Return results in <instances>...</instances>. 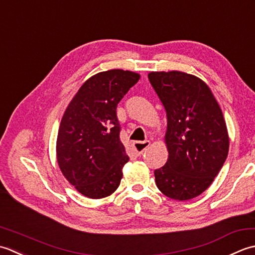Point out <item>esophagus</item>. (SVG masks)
Wrapping results in <instances>:
<instances>
[{"mask_svg": "<svg viewBox=\"0 0 255 255\" xmlns=\"http://www.w3.org/2000/svg\"><path fill=\"white\" fill-rule=\"evenodd\" d=\"M149 141H144V142H134L133 143V148H134V152L135 154L139 156V155H142L145 150H146L149 147Z\"/></svg>", "mask_w": 255, "mask_h": 255, "instance_id": "1", "label": "esophagus"}]
</instances>
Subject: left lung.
<instances>
[{"label": "left lung", "instance_id": "obj_1", "mask_svg": "<svg viewBox=\"0 0 255 255\" xmlns=\"http://www.w3.org/2000/svg\"><path fill=\"white\" fill-rule=\"evenodd\" d=\"M148 80L167 117V162L154 171L156 186L175 200H189L209 187L225 164L229 135L220 106L200 78L153 71Z\"/></svg>", "mask_w": 255, "mask_h": 255}]
</instances>
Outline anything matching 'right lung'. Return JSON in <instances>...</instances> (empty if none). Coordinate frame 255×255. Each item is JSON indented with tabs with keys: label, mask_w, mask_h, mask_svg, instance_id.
Returning <instances> with one entry per match:
<instances>
[{
	"label": "right lung",
	"mask_w": 255,
	"mask_h": 255,
	"mask_svg": "<svg viewBox=\"0 0 255 255\" xmlns=\"http://www.w3.org/2000/svg\"><path fill=\"white\" fill-rule=\"evenodd\" d=\"M136 72L111 69L90 77L62 116L57 136V162L62 175L91 199L112 195L128 162L121 143L117 107L139 80Z\"/></svg>",
	"instance_id": "1"
}]
</instances>
